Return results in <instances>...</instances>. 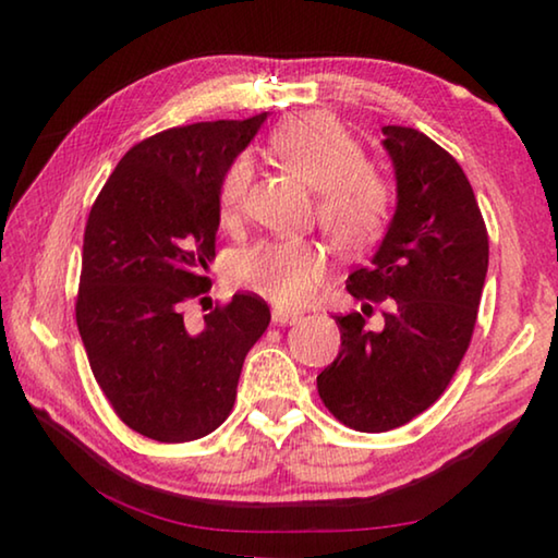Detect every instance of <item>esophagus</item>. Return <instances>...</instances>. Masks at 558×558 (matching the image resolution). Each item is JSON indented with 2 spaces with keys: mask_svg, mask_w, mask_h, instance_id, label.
I'll return each mask as SVG.
<instances>
[{
  "mask_svg": "<svg viewBox=\"0 0 558 558\" xmlns=\"http://www.w3.org/2000/svg\"><path fill=\"white\" fill-rule=\"evenodd\" d=\"M298 319H300V313H290V310H282V307L272 310V323L276 325H295Z\"/></svg>",
  "mask_w": 558,
  "mask_h": 558,
  "instance_id": "esophagus-1",
  "label": "esophagus"
}]
</instances>
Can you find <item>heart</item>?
<instances>
[{"label":"heart","mask_w":558,"mask_h":558,"mask_svg":"<svg viewBox=\"0 0 558 558\" xmlns=\"http://www.w3.org/2000/svg\"><path fill=\"white\" fill-rule=\"evenodd\" d=\"M270 149L317 194V221L342 248H359L389 221L393 192L366 167L364 147L327 112L290 118L270 132ZM253 177L251 159L235 157L223 172L219 206L226 221L243 211ZM327 272V256L313 241H268L235 260V280L282 307L313 298Z\"/></svg>","instance_id":"1"}]
</instances>
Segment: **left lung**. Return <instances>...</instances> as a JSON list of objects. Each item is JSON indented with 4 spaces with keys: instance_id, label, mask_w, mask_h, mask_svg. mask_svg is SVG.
Returning a JSON list of instances; mask_svg holds the SVG:
<instances>
[{
    "instance_id": "8db88e82",
    "label": "left lung",
    "mask_w": 558,
    "mask_h": 558,
    "mask_svg": "<svg viewBox=\"0 0 558 558\" xmlns=\"http://www.w3.org/2000/svg\"><path fill=\"white\" fill-rule=\"evenodd\" d=\"M381 132L396 211L372 266L354 270L347 290L396 302L381 332L366 329V313L337 315L342 349L317 376L329 413L362 433L403 426L448 389L470 347L489 258L483 214L456 157L413 128Z\"/></svg>"
}]
</instances>
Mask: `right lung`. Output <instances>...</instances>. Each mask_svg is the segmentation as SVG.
I'll use <instances>...</instances> for the list:
<instances>
[{
	"instance_id": "right-lung-1",
	"label": "right lung",
	"mask_w": 558,
	"mask_h": 558,
	"mask_svg": "<svg viewBox=\"0 0 558 558\" xmlns=\"http://www.w3.org/2000/svg\"><path fill=\"white\" fill-rule=\"evenodd\" d=\"M266 118L157 132L128 149L90 209L75 323L112 411L153 440L219 428L243 359L270 323L266 300L251 292L216 305L199 332L182 313L209 290L223 172Z\"/></svg>"
}]
</instances>
